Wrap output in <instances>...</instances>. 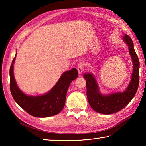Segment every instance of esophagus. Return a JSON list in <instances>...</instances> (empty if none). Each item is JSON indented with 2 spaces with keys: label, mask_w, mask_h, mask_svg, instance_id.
I'll return each mask as SVG.
<instances>
[{
  "label": "esophagus",
  "mask_w": 146,
  "mask_h": 146,
  "mask_svg": "<svg viewBox=\"0 0 146 146\" xmlns=\"http://www.w3.org/2000/svg\"><path fill=\"white\" fill-rule=\"evenodd\" d=\"M77 70L78 71L79 75H80L83 72V64L82 63H78V64L77 65Z\"/></svg>",
  "instance_id": "1"
}]
</instances>
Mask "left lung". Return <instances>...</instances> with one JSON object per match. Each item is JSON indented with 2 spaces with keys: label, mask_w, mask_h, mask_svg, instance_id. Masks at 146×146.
I'll use <instances>...</instances> for the list:
<instances>
[{
  "label": "left lung",
  "mask_w": 146,
  "mask_h": 146,
  "mask_svg": "<svg viewBox=\"0 0 146 146\" xmlns=\"http://www.w3.org/2000/svg\"><path fill=\"white\" fill-rule=\"evenodd\" d=\"M128 45L129 51L133 62V72L131 80L126 90L108 95H102L94 76L85 73L83 78L86 80V96L91 107L98 113L109 115L123 109L134 98L139 84V61L134 48V43L130 37L125 34L123 38Z\"/></svg>",
  "instance_id": "8db88e82"
}]
</instances>
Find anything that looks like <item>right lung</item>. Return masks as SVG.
Instances as JSON below:
<instances>
[{"mask_svg": "<svg viewBox=\"0 0 146 146\" xmlns=\"http://www.w3.org/2000/svg\"><path fill=\"white\" fill-rule=\"evenodd\" d=\"M16 55L10 68V89L12 97L19 106L31 115L36 117H48L55 115L63 110L66 93L70 83L78 76L76 68L65 71L50 91L39 96L24 94L19 88L14 76V63Z\"/></svg>", "mask_w": 146, "mask_h": 146, "instance_id": "right-lung-1", "label": "right lung"}]
</instances>
